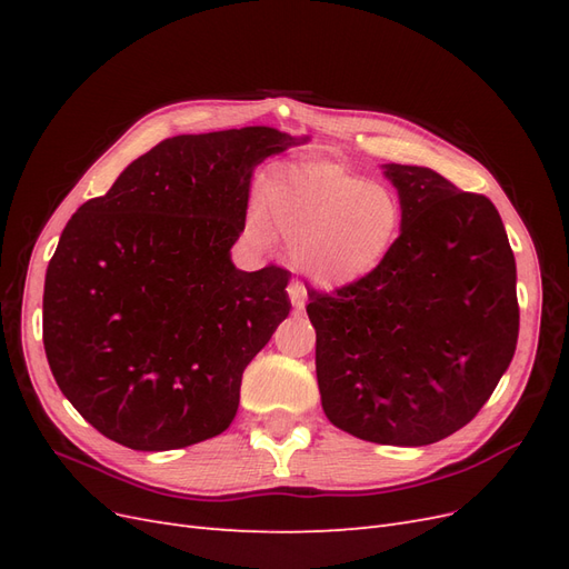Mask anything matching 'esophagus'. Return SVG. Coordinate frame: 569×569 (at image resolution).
<instances>
[{
  "label": "esophagus",
  "mask_w": 569,
  "mask_h": 569,
  "mask_svg": "<svg viewBox=\"0 0 569 569\" xmlns=\"http://www.w3.org/2000/svg\"><path fill=\"white\" fill-rule=\"evenodd\" d=\"M287 295H289V301L291 306L297 308V311H301V308L306 306V287L301 282H295L291 280L289 287H287Z\"/></svg>",
  "instance_id": "esophagus-1"
}]
</instances>
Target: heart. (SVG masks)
<instances>
[{"label": "heart", "mask_w": 569, "mask_h": 569, "mask_svg": "<svg viewBox=\"0 0 569 569\" xmlns=\"http://www.w3.org/2000/svg\"><path fill=\"white\" fill-rule=\"evenodd\" d=\"M249 234L270 247L289 242V258L322 287L347 284L370 272L401 228V206L382 184L351 176L332 161L274 163L258 180Z\"/></svg>", "instance_id": "obj_1"}]
</instances>
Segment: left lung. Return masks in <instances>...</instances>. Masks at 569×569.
Returning <instances> with one entry per match:
<instances>
[{
  "mask_svg": "<svg viewBox=\"0 0 569 569\" xmlns=\"http://www.w3.org/2000/svg\"><path fill=\"white\" fill-rule=\"evenodd\" d=\"M401 234L372 272L308 291L327 420L358 439L427 446L468 425L508 370L520 332L518 270L481 194L425 166L385 163Z\"/></svg>",
  "mask_w": 569,
  "mask_h": 569,
  "instance_id": "obj_1",
  "label": "left lung"
}]
</instances>
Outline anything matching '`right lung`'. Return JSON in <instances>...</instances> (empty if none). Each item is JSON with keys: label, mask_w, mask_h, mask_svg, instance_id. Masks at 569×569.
<instances>
[{"label": "right lung", "mask_w": 569, "mask_h": 569, "mask_svg": "<svg viewBox=\"0 0 569 569\" xmlns=\"http://www.w3.org/2000/svg\"><path fill=\"white\" fill-rule=\"evenodd\" d=\"M308 142L268 126L178 134L84 201L51 256L42 341L68 401L134 451L226 432L242 372L289 316V272L234 268L256 166Z\"/></svg>", "instance_id": "add662e5"}]
</instances>
